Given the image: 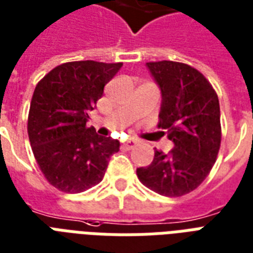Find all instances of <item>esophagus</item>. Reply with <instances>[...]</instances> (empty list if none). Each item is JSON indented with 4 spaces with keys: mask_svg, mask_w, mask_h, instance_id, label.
I'll return each mask as SVG.
<instances>
[{
    "mask_svg": "<svg viewBox=\"0 0 253 253\" xmlns=\"http://www.w3.org/2000/svg\"><path fill=\"white\" fill-rule=\"evenodd\" d=\"M136 145H137V141H136V140H128V141L124 144V147L126 148V149H133Z\"/></svg>",
    "mask_w": 253,
    "mask_h": 253,
    "instance_id": "34e87169",
    "label": "esophagus"
}]
</instances>
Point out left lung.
I'll use <instances>...</instances> for the list:
<instances>
[{
    "label": "left lung",
    "instance_id": "obj_1",
    "mask_svg": "<svg viewBox=\"0 0 253 253\" xmlns=\"http://www.w3.org/2000/svg\"><path fill=\"white\" fill-rule=\"evenodd\" d=\"M163 94L159 124L172 140L169 153L137 168L144 185L161 196L178 197L196 189L210 174L221 142L219 97L203 73L188 64L147 62Z\"/></svg>",
    "mask_w": 253,
    "mask_h": 253
}]
</instances>
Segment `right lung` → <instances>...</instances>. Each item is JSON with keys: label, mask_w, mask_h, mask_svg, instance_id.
<instances>
[{"label": "right lung", "mask_w": 253, "mask_h": 253, "mask_svg": "<svg viewBox=\"0 0 253 253\" xmlns=\"http://www.w3.org/2000/svg\"><path fill=\"white\" fill-rule=\"evenodd\" d=\"M123 62L72 61L56 66L34 89L28 134L34 159L47 183L66 193L94 187L120 142L88 128L89 111Z\"/></svg>", "instance_id": "1"}]
</instances>
